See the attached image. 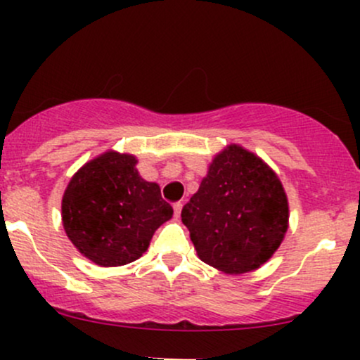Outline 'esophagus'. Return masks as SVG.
Listing matches in <instances>:
<instances>
[{
  "label": "esophagus",
  "mask_w": 360,
  "mask_h": 360,
  "mask_svg": "<svg viewBox=\"0 0 360 360\" xmlns=\"http://www.w3.org/2000/svg\"><path fill=\"white\" fill-rule=\"evenodd\" d=\"M181 210H183V203H174V217H181Z\"/></svg>",
  "instance_id": "34e87169"
}]
</instances>
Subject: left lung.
<instances>
[{"label":"left lung","mask_w":360,"mask_h":360,"mask_svg":"<svg viewBox=\"0 0 360 360\" xmlns=\"http://www.w3.org/2000/svg\"><path fill=\"white\" fill-rule=\"evenodd\" d=\"M181 218L203 262L245 274L279 249L288 232V196L260 157L232 143L214 155Z\"/></svg>","instance_id":"1"}]
</instances>
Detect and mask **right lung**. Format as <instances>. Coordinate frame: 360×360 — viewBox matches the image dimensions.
Returning a JSON list of instances; mask_svg holds the SVG:
<instances>
[{"label":"right lung","mask_w":360,"mask_h":360,"mask_svg":"<svg viewBox=\"0 0 360 360\" xmlns=\"http://www.w3.org/2000/svg\"><path fill=\"white\" fill-rule=\"evenodd\" d=\"M135 166L134 155L105 152L72 176L62 196L69 240L98 266H125L142 257L155 230L174 213L159 184L142 179Z\"/></svg>","instance_id":"1"}]
</instances>
